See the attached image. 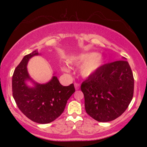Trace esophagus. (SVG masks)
Instances as JSON below:
<instances>
[{"mask_svg": "<svg viewBox=\"0 0 147 147\" xmlns=\"http://www.w3.org/2000/svg\"><path fill=\"white\" fill-rule=\"evenodd\" d=\"M79 87H80V84H75V88L76 90H79Z\"/></svg>", "mask_w": 147, "mask_h": 147, "instance_id": "34e87169", "label": "esophagus"}]
</instances>
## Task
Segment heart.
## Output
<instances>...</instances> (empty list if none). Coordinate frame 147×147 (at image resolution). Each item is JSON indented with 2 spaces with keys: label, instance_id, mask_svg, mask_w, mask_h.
<instances>
[{
  "label": "heart",
  "instance_id": "obj_1",
  "mask_svg": "<svg viewBox=\"0 0 147 147\" xmlns=\"http://www.w3.org/2000/svg\"><path fill=\"white\" fill-rule=\"evenodd\" d=\"M69 63L75 65H79V73L84 78L94 75L102 68L104 63V57L100 53L95 52H87L78 54L70 57ZM61 69L63 72H69V68L66 65H62Z\"/></svg>",
  "mask_w": 147,
  "mask_h": 147
}]
</instances>
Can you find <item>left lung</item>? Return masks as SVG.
<instances>
[{"label": "left lung", "instance_id": "obj_1", "mask_svg": "<svg viewBox=\"0 0 147 147\" xmlns=\"http://www.w3.org/2000/svg\"><path fill=\"white\" fill-rule=\"evenodd\" d=\"M86 111L101 122L115 119L127 109L133 96L134 79L126 58L102 66L81 86Z\"/></svg>", "mask_w": 147, "mask_h": 147}]
</instances>
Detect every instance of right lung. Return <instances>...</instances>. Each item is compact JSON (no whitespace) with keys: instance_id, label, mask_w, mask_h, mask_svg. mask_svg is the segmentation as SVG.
I'll return each instance as SVG.
<instances>
[{"instance_id":"obj_1","label":"right lung","mask_w":147,"mask_h":147,"mask_svg":"<svg viewBox=\"0 0 147 147\" xmlns=\"http://www.w3.org/2000/svg\"><path fill=\"white\" fill-rule=\"evenodd\" d=\"M38 50L23 57L15 69L12 77V94L20 111L33 122L48 124L63 112L67 101L75 92L74 84L63 86L56 76L45 84L34 82L28 71V61L32 57L40 55ZM28 81L32 83L30 87Z\"/></svg>"}]
</instances>
